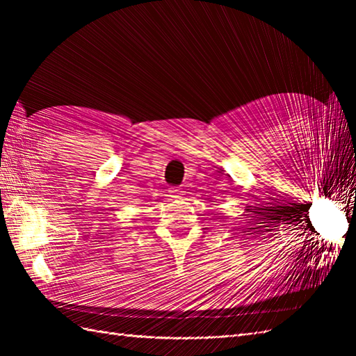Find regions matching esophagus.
Masks as SVG:
<instances>
[{"instance_id":"esophagus-1","label":"esophagus","mask_w":356,"mask_h":356,"mask_svg":"<svg viewBox=\"0 0 356 356\" xmlns=\"http://www.w3.org/2000/svg\"><path fill=\"white\" fill-rule=\"evenodd\" d=\"M170 195H171L172 199H179V197H182V195H184V191L182 190H177V188H171Z\"/></svg>"}]
</instances>
